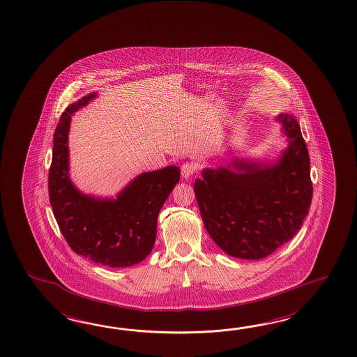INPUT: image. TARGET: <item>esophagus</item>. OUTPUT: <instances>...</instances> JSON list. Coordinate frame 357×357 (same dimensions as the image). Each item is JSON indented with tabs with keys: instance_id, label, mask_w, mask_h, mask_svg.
Listing matches in <instances>:
<instances>
[{
	"instance_id": "obj_1",
	"label": "esophagus",
	"mask_w": 357,
	"mask_h": 357,
	"mask_svg": "<svg viewBox=\"0 0 357 357\" xmlns=\"http://www.w3.org/2000/svg\"><path fill=\"white\" fill-rule=\"evenodd\" d=\"M195 172H196V167L190 162H187L181 169V175H182L183 179H190V176L195 174Z\"/></svg>"
}]
</instances>
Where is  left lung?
Masks as SVG:
<instances>
[{
    "instance_id": "1",
    "label": "left lung",
    "mask_w": 357,
    "mask_h": 357,
    "mask_svg": "<svg viewBox=\"0 0 357 357\" xmlns=\"http://www.w3.org/2000/svg\"><path fill=\"white\" fill-rule=\"evenodd\" d=\"M288 147L274 162L233 159L193 184L210 237L225 254L260 260L296 236L309 214V151L294 115L279 114Z\"/></svg>"
}]
</instances>
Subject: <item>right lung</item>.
<instances>
[{
    "label": "right lung",
    "instance_id": "right-lung-1",
    "mask_svg": "<svg viewBox=\"0 0 357 357\" xmlns=\"http://www.w3.org/2000/svg\"><path fill=\"white\" fill-rule=\"evenodd\" d=\"M97 93L69 105L54 135L48 193L56 222L77 255L107 268H128L150 255L156 239L160 210L181 178L175 165L135 176L116 198L84 195L69 175L72 115Z\"/></svg>",
    "mask_w": 357,
    "mask_h": 357
}]
</instances>
